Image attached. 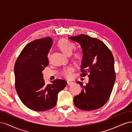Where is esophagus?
<instances>
[{"label": "esophagus", "mask_w": 132, "mask_h": 132, "mask_svg": "<svg viewBox=\"0 0 132 132\" xmlns=\"http://www.w3.org/2000/svg\"><path fill=\"white\" fill-rule=\"evenodd\" d=\"M73 82H67V86H70L71 84H72Z\"/></svg>", "instance_id": "esophagus-1"}]
</instances>
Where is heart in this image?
<instances>
[{"label":"heart","mask_w":132,"mask_h":132,"mask_svg":"<svg viewBox=\"0 0 132 132\" xmlns=\"http://www.w3.org/2000/svg\"><path fill=\"white\" fill-rule=\"evenodd\" d=\"M57 47L63 53L68 56H69L72 53V51L74 48V46L72 43L70 42L66 39H60L57 43ZM48 57H50L48 54ZM73 59L78 63H81L83 60V55L81 52L77 51L74 53ZM73 71L72 67H69L62 71V75L66 78H70L71 77V73Z\"/></svg>","instance_id":"b5f03b06"}]
</instances>
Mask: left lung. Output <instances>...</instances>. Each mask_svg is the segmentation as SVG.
Listing matches in <instances>:
<instances>
[{"label": "left lung", "instance_id": "left-lung-1", "mask_svg": "<svg viewBox=\"0 0 132 132\" xmlns=\"http://www.w3.org/2000/svg\"><path fill=\"white\" fill-rule=\"evenodd\" d=\"M69 39L78 43L82 51L83 60L80 76L89 74V82L84 85L81 93L74 97V103L84 111L97 110L102 107L111 94L116 80L113 54L100 39L81 34Z\"/></svg>", "mask_w": 132, "mask_h": 132}]
</instances>
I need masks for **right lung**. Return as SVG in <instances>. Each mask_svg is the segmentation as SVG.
I'll return each mask as SVG.
<instances>
[{
  "label": "right lung",
  "instance_id": "add662e5",
  "mask_svg": "<svg viewBox=\"0 0 132 132\" xmlns=\"http://www.w3.org/2000/svg\"><path fill=\"white\" fill-rule=\"evenodd\" d=\"M52 46V39L49 37L32 41L23 48L15 63L16 90L22 102L33 111L53 108L58 93L67 85L61 79L45 84L42 71L49 64L47 56Z\"/></svg>",
  "mask_w": 132,
  "mask_h": 132
}]
</instances>
